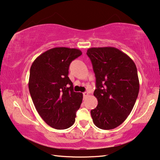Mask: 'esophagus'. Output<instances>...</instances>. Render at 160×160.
Wrapping results in <instances>:
<instances>
[{
    "label": "esophagus",
    "mask_w": 160,
    "mask_h": 160,
    "mask_svg": "<svg viewBox=\"0 0 160 160\" xmlns=\"http://www.w3.org/2000/svg\"><path fill=\"white\" fill-rule=\"evenodd\" d=\"M83 94V97H87V96H88L89 93L88 92H84Z\"/></svg>",
    "instance_id": "obj_1"
}]
</instances>
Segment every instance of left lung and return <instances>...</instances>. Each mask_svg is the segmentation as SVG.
<instances>
[{
	"label": "left lung",
	"instance_id": "1",
	"mask_svg": "<svg viewBox=\"0 0 160 160\" xmlns=\"http://www.w3.org/2000/svg\"><path fill=\"white\" fill-rule=\"evenodd\" d=\"M86 54L96 78L93 95L98 104L91 111L93 122L101 129H112L125 121L135 105L139 92L136 66L114 47L91 48Z\"/></svg>",
	"mask_w": 160,
	"mask_h": 160
}]
</instances>
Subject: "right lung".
<instances>
[{
  "mask_svg": "<svg viewBox=\"0 0 160 160\" xmlns=\"http://www.w3.org/2000/svg\"><path fill=\"white\" fill-rule=\"evenodd\" d=\"M82 54L80 50L53 48L42 53L30 68L29 90L39 115L48 125L66 129L74 124L83 94L73 91L68 77L70 63Z\"/></svg>",
  "mask_w": 160,
  "mask_h": 160,
  "instance_id": "right-lung-1",
  "label": "right lung"
}]
</instances>
